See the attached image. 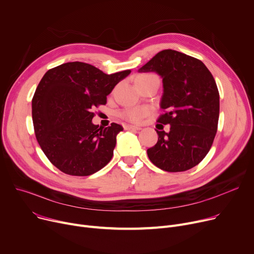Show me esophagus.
Here are the masks:
<instances>
[{"instance_id":"obj_1","label":"esophagus","mask_w":254,"mask_h":254,"mask_svg":"<svg viewBox=\"0 0 254 254\" xmlns=\"http://www.w3.org/2000/svg\"><path fill=\"white\" fill-rule=\"evenodd\" d=\"M142 127H137V126H131V125H127L125 126V129H132V130H140Z\"/></svg>"}]
</instances>
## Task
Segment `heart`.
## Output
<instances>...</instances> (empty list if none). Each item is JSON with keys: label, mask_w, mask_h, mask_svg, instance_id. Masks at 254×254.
<instances>
[{"label": "heart", "mask_w": 254, "mask_h": 254, "mask_svg": "<svg viewBox=\"0 0 254 254\" xmlns=\"http://www.w3.org/2000/svg\"><path fill=\"white\" fill-rule=\"evenodd\" d=\"M150 77H153V75L149 74H142L136 78V82H140L146 80ZM149 113V109L146 107H132V108H126L120 114L126 121L131 123H139L143 118Z\"/></svg>", "instance_id": "obj_1"}]
</instances>
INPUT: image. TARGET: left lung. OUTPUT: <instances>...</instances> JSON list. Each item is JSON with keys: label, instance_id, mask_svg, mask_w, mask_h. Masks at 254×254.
<instances>
[{"label": "left lung", "instance_id": "1", "mask_svg": "<svg viewBox=\"0 0 254 254\" xmlns=\"http://www.w3.org/2000/svg\"><path fill=\"white\" fill-rule=\"evenodd\" d=\"M138 71L162 78L165 113L158 123L171 126L168 132L156 130L149 159L165 172L190 170L206 156L217 129L219 94L212 74L203 62L175 50L160 51Z\"/></svg>", "mask_w": 254, "mask_h": 254}]
</instances>
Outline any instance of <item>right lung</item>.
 Returning a JSON list of instances; mask_svg holds the SVG:
<instances>
[{
	"label": "right lung",
	"instance_id": "right-lung-1",
	"mask_svg": "<svg viewBox=\"0 0 254 254\" xmlns=\"http://www.w3.org/2000/svg\"><path fill=\"white\" fill-rule=\"evenodd\" d=\"M130 70L106 74L83 62H68L48 70L32 98L36 138L48 159L70 176H90L112 158L116 136L124 128L94 125L92 109Z\"/></svg>",
	"mask_w": 254,
	"mask_h": 254
}]
</instances>
